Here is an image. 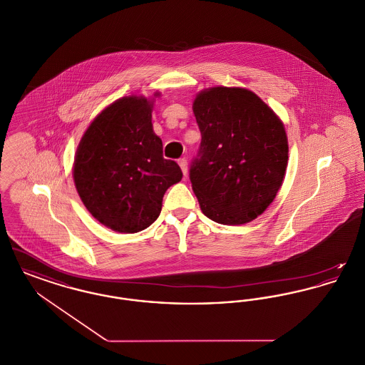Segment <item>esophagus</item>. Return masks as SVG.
I'll return each instance as SVG.
<instances>
[{"label":"esophagus","instance_id":"obj_1","mask_svg":"<svg viewBox=\"0 0 365 365\" xmlns=\"http://www.w3.org/2000/svg\"><path fill=\"white\" fill-rule=\"evenodd\" d=\"M178 164H179V167H180L183 175L186 176V175H187V160H186V158H179Z\"/></svg>","mask_w":365,"mask_h":365}]
</instances>
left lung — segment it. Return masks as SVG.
<instances>
[{
    "label": "left lung",
    "mask_w": 365,
    "mask_h": 365,
    "mask_svg": "<svg viewBox=\"0 0 365 365\" xmlns=\"http://www.w3.org/2000/svg\"><path fill=\"white\" fill-rule=\"evenodd\" d=\"M201 143L190 165L202 213L220 225L256 219L277 197L289 158L278 116L253 91L212 87L192 104Z\"/></svg>",
    "instance_id": "1"
}]
</instances>
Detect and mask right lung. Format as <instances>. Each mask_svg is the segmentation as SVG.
Masks as SVG:
<instances>
[{"label":"right lung","mask_w":365,"mask_h":365,"mask_svg":"<svg viewBox=\"0 0 365 365\" xmlns=\"http://www.w3.org/2000/svg\"><path fill=\"white\" fill-rule=\"evenodd\" d=\"M152 103L123 97L90 124L78 146L73 182L87 210L104 226L134 234L161 212L167 189L182 179L163 157L153 131Z\"/></svg>","instance_id":"obj_1"}]
</instances>
